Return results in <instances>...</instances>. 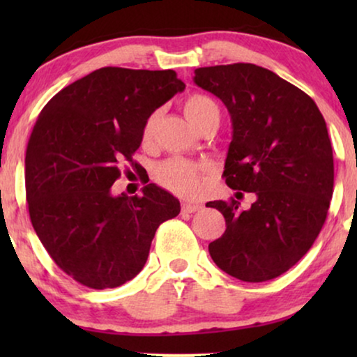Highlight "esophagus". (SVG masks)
Returning <instances> with one entry per match:
<instances>
[{"instance_id":"esophagus-1","label":"esophagus","mask_w":357,"mask_h":357,"mask_svg":"<svg viewBox=\"0 0 357 357\" xmlns=\"http://www.w3.org/2000/svg\"><path fill=\"white\" fill-rule=\"evenodd\" d=\"M202 208H203L202 204H198V203H182V211L183 213H197Z\"/></svg>"}]
</instances>
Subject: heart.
I'll return each mask as SVG.
<instances>
[{
  "instance_id": "heart-1",
  "label": "heart",
  "mask_w": 357,
  "mask_h": 357,
  "mask_svg": "<svg viewBox=\"0 0 357 357\" xmlns=\"http://www.w3.org/2000/svg\"><path fill=\"white\" fill-rule=\"evenodd\" d=\"M185 114L193 125H203L204 121L219 116V107L211 97L204 94H192L185 100ZM159 112H153L143 125L141 138L144 143H151L158 126ZM154 178L169 192L180 197H197L202 190V169L193 160L183 158H170L155 165Z\"/></svg>"
}]
</instances>
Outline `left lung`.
<instances>
[{"mask_svg": "<svg viewBox=\"0 0 357 357\" xmlns=\"http://www.w3.org/2000/svg\"><path fill=\"white\" fill-rule=\"evenodd\" d=\"M193 81L231 114L226 183L257 197L247 211L236 199L206 204L226 219L209 255L241 281L273 280L309 252L328 213L335 170L325 119L304 91L252 63L198 68Z\"/></svg>", "mask_w": 357, "mask_h": 357, "instance_id": "8db88e82", "label": "left lung"}]
</instances>
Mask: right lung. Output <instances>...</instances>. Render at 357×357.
I'll use <instances>...</instances> for the list:
<instances>
[{
  "instance_id": "1",
  "label": "right lung",
  "mask_w": 357,
  "mask_h": 357,
  "mask_svg": "<svg viewBox=\"0 0 357 357\" xmlns=\"http://www.w3.org/2000/svg\"><path fill=\"white\" fill-rule=\"evenodd\" d=\"M185 89L172 70L107 66L53 96L26 151L32 226L53 261L82 286L107 289L143 270L158 227L180 213L154 183L114 197L120 165L139 148L155 109Z\"/></svg>"
}]
</instances>
